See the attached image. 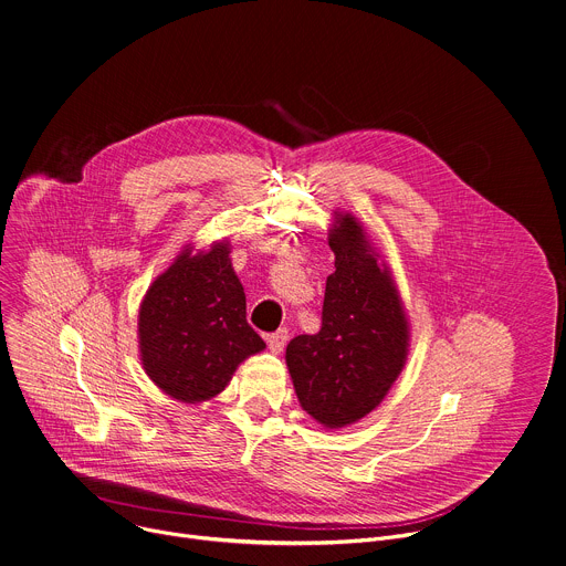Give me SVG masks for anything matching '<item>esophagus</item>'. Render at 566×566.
Returning a JSON list of instances; mask_svg holds the SVG:
<instances>
[{"mask_svg":"<svg viewBox=\"0 0 566 566\" xmlns=\"http://www.w3.org/2000/svg\"><path fill=\"white\" fill-rule=\"evenodd\" d=\"M266 340H269V349H271L273 354H280V352L284 349V345H286V340H289V332H286V329H280V332L271 334Z\"/></svg>","mask_w":566,"mask_h":566,"instance_id":"34e87169","label":"esophagus"}]
</instances>
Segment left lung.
<instances>
[{
    "label": "left lung",
    "instance_id": "8db88e82",
    "mask_svg": "<svg viewBox=\"0 0 566 566\" xmlns=\"http://www.w3.org/2000/svg\"><path fill=\"white\" fill-rule=\"evenodd\" d=\"M329 247L336 271L327 277L322 327L289 343L286 365L302 410L325 428H343L369 415L400 374L408 319L352 214L338 217Z\"/></svg>",
    "mask_w": 566,
    "mask_h": 566
}]
</instances>
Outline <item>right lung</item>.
I'll return each instance as SVG.
<instances>
[{
  "label": "right lung",
  "instance_id": "add662e5",
  "mask_svg": "<svg viewBox=\"0 0 566 566\" xmlns=\"http://www.w3.org/2000/svg\"><path fill=\"white\" fill-rule=\"evenodd\" d=\"M228 244L208 253L188 249L149 286L138 313V343L147 376L184 402L219 394L237 365L266 345L247 319L244 286Z\"/></svg>",
  "mask_w": 566,
  "mask_h": 566
}]
</instances>
